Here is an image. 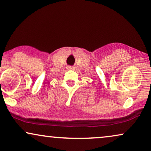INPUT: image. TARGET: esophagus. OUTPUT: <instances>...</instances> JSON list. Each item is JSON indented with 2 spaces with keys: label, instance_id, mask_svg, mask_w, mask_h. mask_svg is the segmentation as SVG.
Segmentation results:
<instances>
[{
  "label": "esophagus",
  "instance_id": "esophagus-1",
  "mask_svg": "<svg viewBox=\"0 0 151 151\" xmlns=\"http://www.w3.org/2000/svg\"><path fill=\"white\" fill-rule=\"evenodd\" d=\"M68 68L69 70H74V67H72V66H68Z\"/></svg>",
  "mask_w": 151,
  "mask_h": 151
}]
</instances>
